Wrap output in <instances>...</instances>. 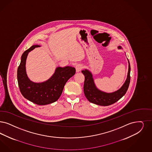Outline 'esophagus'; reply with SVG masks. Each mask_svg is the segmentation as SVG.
Here are the masks:
<instances>
[{"instance_id":"esophagus-1","label":"esophagus","mask_w":152,"mask_h":152,"mask_svg":"<svg viewBox=\"0 0 152 152\" xmlns=\"http://www.w3.org/2000/svg\"><path fill=\"white\" fill-rule=\"evenodd\" d=\"M83 68V66L81 64H77L75 66V70H76V72H79Z\"/></svg>"}]
</instances>
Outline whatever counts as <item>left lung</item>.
<instances>
[{
    "mask_svg": "<svg viewBox=\"0 0 152 152\" xmlns=\"http://www.w3.org/2000/svg\"><path fill=\"white\" fill-rule=\"evenodd\" d=\"M118 49H122L121 46H118ZM129 62V71L126 81L119 90L111 93H107L98 89L96 86L92 74L87 69H84L82 73L84 75L83 90L84 94L90 102L100 106H108L115 103L121 99L128 90L130 82L131 68Z\"/></svg>",
    "mask_w": 152,
    "mask_h": 152,
    "instance_id": "left-lung-1",
    "label": "left lung"
}]
</instances>
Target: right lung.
Masks as SVG:
<instances>
[{
  "instance_id": "add662e5",
  "label": "right lung",
  "mask_w": 152,
  "mask_h": 152,
  "mask_svg": "<svg viewBox=\"0 0 152 152\" xmlns=\"http://www.w3.org/2000/svg\"><path fill=\"white\" fill-rule=\"evenodd\" d=\"M39 47L32 45L23 53L17 69V80L20 92L25 99L37 105H45L59 99L65 84L75 73V69L72 66L57 67L51 78L45 82L35 83L30 80L26 71V58L28 52Z\"/></svg>"
}]
</instances>
